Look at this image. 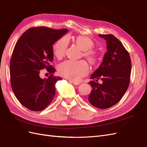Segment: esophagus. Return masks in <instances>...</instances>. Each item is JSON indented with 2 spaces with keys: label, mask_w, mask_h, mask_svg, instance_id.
<instances>
[{
  "label": "esophagus",
  "mask_w": 147,
  "mask_h": 147,
  "mask_svg": "<svg viewBox=\"0 0 147 147\" xmlns=\"http://www.w3.org/2000/svg\"><path fill=\"white\" fill-rule=\"evenodd\" d=\"M70 82L71 83H72V84L75 85H79L80 84V83L77 82H74V81H71V80H70Z\"/></svg>",
  "instance_id": "34e87169"
}]
</instances>
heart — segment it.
<instances>
[{"mask_svg":"<svg viewBox=\"0 0 147 147\" xmlns=\"http://www.w3.org/2000/svg\"><path fill=\"white\" fill-rule=\"evenodd\" d=\"M75 42L82 50L84 51L83 55L90 63L93 64L96 60V53L90 49L94 43L91 39L78 36L75 39ZM69 45L67 37H62L54 43L53 51L58 59H61L66 53ZM88 72V66L85 61H66L59 66V72L62 76L72 81H76L84 76Z\"/></svg>","mask_w":147,"mask_h":147,"instance_id":"b5f03b06","label":"heart"}]
</instances>
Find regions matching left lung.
<instances>
[{"label": "left lung", "instance_id": "1", "mask_svg": "<svg viewBox=\"0 0 147 147\" xmlns=\"http://www.w3.org/2000/svg\"><path fill=\"white\" fill-rule=\"evenodd\" d=\"M105 39L107 52L100 67L91 75L96 79L88 83L92 88L88 96L90 103L100 109H106L119 101L127 90L132 64L128 51L122 42L113 34H99ZM103 81L101 84L97 82Z\"/></svg>", "mask_w": 147, "mask_h": 147}]
</instances>
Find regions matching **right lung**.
Masks as SVG:
<instances>
[{
    "label": "right lung",
    "instance_id": "1",
    "mask_svg": "<svg viewBox=\"0 0 147 147\" xmlns=\"http://www.w3.org/2000/svg\"><path fill=\"white\" fill-rule=\"evenodd\" d=\"M68 30H54L46 26L26 30L16 43L10 63L11 88L25 108L40 111L48 106L55 93V83L62 80L54 77L53 45ZM46 68L51 74L47 79L39 75Z\"/></svg>",
    "mask_w": 147,
    "mask_h": 147
}]
</instances>
